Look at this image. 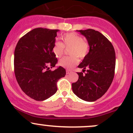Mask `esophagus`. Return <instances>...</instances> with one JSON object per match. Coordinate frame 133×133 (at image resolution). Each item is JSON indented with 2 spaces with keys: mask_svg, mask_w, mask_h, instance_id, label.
I'll use <instances>...</instances> for the list:
<instances>
[{
  "mask_svg": "<svg viewBox=\"0 0 133 133\" xmlns=\"http://www.w3.org/2000/svg\"><path fill=\"white\" fill-rule=\"evenodd\" d=\"M71 73H72V71H69V70H66V74H70Z\"/></svg>",
  "mask_w": 133,
  "mask_h": 133,
  "instance_id": "1",
  "label": "esophagus"
}]
</instances>
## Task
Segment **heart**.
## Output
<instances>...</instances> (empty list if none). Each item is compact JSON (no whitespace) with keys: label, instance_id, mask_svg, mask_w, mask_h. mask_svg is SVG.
Listing matches in <instances>:
<instances>
[{"label":"heart","instance_id":"obj_1","mask_svg":"<svg viewBox=\"0 0 133 133\" xmlns=\"http://www.w3.org/2000/svg\"><path fill=\"white\" fill-rule=\"evenodd\" d=\"M64 44L56 41L52 47V52L57 58H60L64 53L65 47L71 48L69 53L72 55L70 57L62 58L59 61V65L63 68L72 69L74 65L79 62L78 56L81 57L86 56L89 49L88 42L82 39L81 36L75 33L65 34L63 36Z\"/></svg>","mask_w":133,"mask_h":133}]
</instances>
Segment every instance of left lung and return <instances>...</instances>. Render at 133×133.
<instances>
[{
	"mask_svg": "<svg viewBox=\"0 0 133 133\" xmlns=\"http://www.w3.org/2000/svg\"><path fill=\"white\" fill-rule=\"evenodd\" d=\"M88 41L89 51L78 68L87 73L77 72L79 79L72 84L74 94L81 99L95 101L107 92L114 76L116 54L113 45L99 32L88 29L77 30Z\"/></svg>",
	"mask_w": 133,
	"mask_h": 133,
	"instance_id": "1",
	"label": "left lung"
}]
</instances>
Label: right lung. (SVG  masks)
<instances>
[{"instance_id":"obj_1","label":"right lung","mask_w":133,"mask_h":133,"mask_svg":"<svg viewBox=\"0 0 133 133\" xmlns=\"http://www.w3.org/2000/svg\"><path fill=\"white\" fill-rule=\"evenodd\" d=\"M58 29L36 28L21 37L14 51L15 75L21 89L36 101H44L57 91V82L66 72L52 68L57 59L52 52Z\"/></svg>"}]
</instances>
